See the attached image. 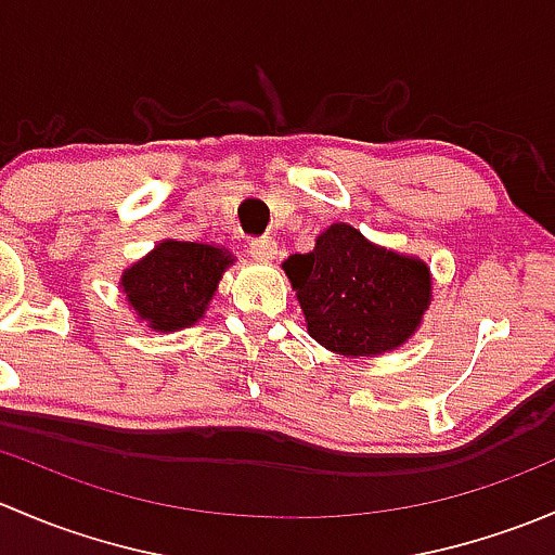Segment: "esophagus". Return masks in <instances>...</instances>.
Returning <instances> with one entry per match:
<instances>
[{
  "instance_id": "34e87169",
  "label": "esophagus",
  "mask_w": 555,
  "mask_h": 555,
  "mask_svg": "<svg viewBox=\"0 0 555 555\" xmlns=\"http://www.w3.org/2000/svg\"><path fill=\"white\" fill-rule=\"evenodd\" d=\"M249 255L255 257V260H271V257L276 255V242H273V238H268V236L251 238Z\"/></svg>"
}]
</instances>
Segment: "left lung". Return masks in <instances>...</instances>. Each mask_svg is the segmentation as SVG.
Listing matches in <instances>:
<instances>
[{"instance_id": "left-lung-1", "label": "left lung", "mask_w": 555, "mask_h": 555, "mask_svg": "<svg viewBox=\"0 0 555 555\" xmlns=\"http://www.w3.org/2000/svg\"><path fill=\"white\" fill-rule=\"evenodd\" d=\"M284 271L311 338L346 357L382 354L405 344L433 298L422 260L382 249L344 222L330 225L309 255L289 257Z\"/></svg>"}]
</instances>
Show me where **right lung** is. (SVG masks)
<instances>
[{"mask_svg": "<svg viewBox=\"0 0 555 555\" xmlns=\"http://www.w3.org/2000/svg\"><path fill=\"white\" fill-rule=\"evenodd\" d=\"M231 262L220 246L164 242L122 273L120 287L150 327L173 333L198 322Z\"/></svg>", "mask_w": 555, "mask_h": 555, "instance_id": "1", "label": "right lung"}]
</instances>
